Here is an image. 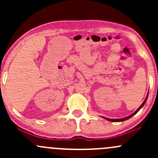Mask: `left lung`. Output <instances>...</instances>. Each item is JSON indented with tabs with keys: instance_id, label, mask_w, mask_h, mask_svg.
<instances>
[{
	"instance_id": "left-lung-1",
	"label": "left lung",
	"mask_w": 158,
	"mask_h": 158,
	"mask_svg": "<svg viewBox=\"0 0 158 158\" xmlns=\"http://www.w3.org/2000/svg\"><path fill=\"white\" fill-rule=\"evenodd\" d=\"M148 94H147V96H146V99H145V100H144V102H143L142 103V105H141V106H139L138 108H137V110H136L135 113H133L132 114H131V115L128 116V117H125V118H122V119H109V118H106V117H104V118L106 119H107V120H108V121H111V122H122V121H125V120H126V119L131 118V117H133V116L135 115V114H137V112H138L139 110V109H140V108H142V107H143V106H144L145 103H146V100H147Z\"/></svg>"
}]
</instances>
